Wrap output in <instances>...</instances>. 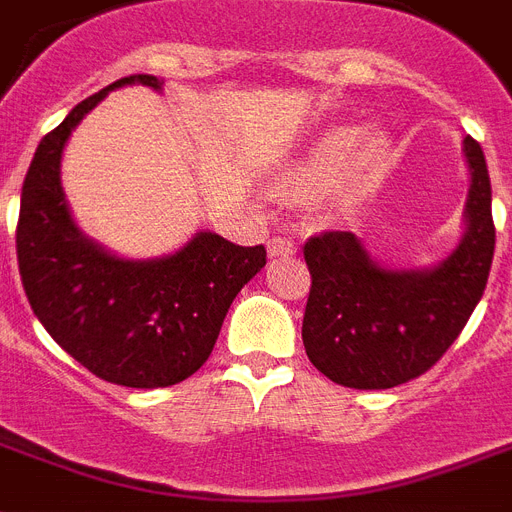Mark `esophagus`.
Masks as SVG:
<instances>
[{
    "mask_svg": "<svg viewBox=\"0 0 512 512\" xmlns=\"http://www.w3.org/2000/svg\"><path fill=\"white\" fill-rule=\"evenodd\" d=\"M295 251H298V248H295L293 240L280 238V235L269 240V256H272V259H287V256H293Z\"/></svg>",
    "mask_w": 512,
    "mask_h": 512,
    "instance_id": "34e87169",
    "label": "esophagus"
}]
</instances>
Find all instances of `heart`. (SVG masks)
<instances>
[{
  "instance_id": "b5f03b06",
  "label": "heart",
  "mask_w": 512,
  "mask_h": 512,
  "mask_svg": "<svg viewBox=\"0 0 512 512\" xmlns=\"http://www.w3.org/2000/svg\"><path fill=\"white\" fill-rule=\"evenodd\" d=\"M390 138L379 130L363 133L356 125H332L308 143L274 180L282 201H308L340 180L348 198L369 196L390 167Z\"/></svg>"
}]
</instances>
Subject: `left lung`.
<instances>
[{
  "instance_id": "left-lung-1",
  "label": "left lung",
  "mask_w": 512,
  "mask_h": 512,
  "mask_svg": "<svg viewBox=\"0 0 512 512\" xmlns=\"http://www.w3.org/2000/svg\"><path fill=\"white\" fill-rule=\"evenodd\" d=\"M471 190L466 235L432 269H384L353 232L303 246L311 272L303 345L324 377L353 390H390L429 371L458 340L487 287L494 256L492 185L479 143L463 138Z\"/></svg>"
}]
</instances>
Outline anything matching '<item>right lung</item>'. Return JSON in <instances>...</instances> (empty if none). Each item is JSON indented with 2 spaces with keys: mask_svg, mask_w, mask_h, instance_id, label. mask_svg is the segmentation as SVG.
<instances>
[{
  "mask_svg": "<svg viewBox=\"0 0 512 512\" xmlns=\"http://www.w3.org/2000/svg\"><path fill=\"white\" fill-rule=\"evenodd\" d=\"M88 96L38 143L20 193L18 266L33 314L59 348L104 382L154 390L183 382L211 356L227 308L266 264L264 246L196 232L164 259L130 261L86 238L67 206L59 164L73 128L112 88Z\"/></svg>",
  "mask_w": 512,
  "mask_h": 512,
  "instance_id": "right-lung-1",
  "label": "right lung"
}]
</instances>
